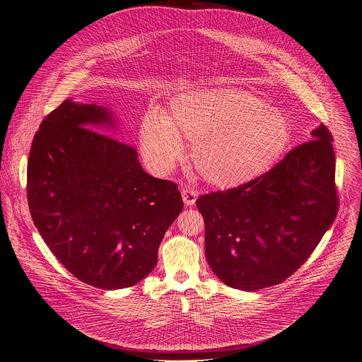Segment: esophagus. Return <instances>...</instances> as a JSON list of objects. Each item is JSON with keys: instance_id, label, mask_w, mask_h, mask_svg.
I'll list each match as a JSON object with an SVG mask.
<instances>
[{"instance_id": "1", "label": "esophagus", "mask_w": 362, "mask_h": 362, "mask_svg": "<svg viewBox=\"0 0 362 362\" xmlns=\"http://www.w3.org/2000/svg\"><path fill=\"white\" fill-rule=\"evenodd\" d=\"M182 197H183V202L186 206H192V204H194V202L197 199V192L190 187H186L182 190Z\"/></svg>"}]
</instances>
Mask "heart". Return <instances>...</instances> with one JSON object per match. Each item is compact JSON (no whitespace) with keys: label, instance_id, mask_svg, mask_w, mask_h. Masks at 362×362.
Masks as SVG:
<instances>
[{"label":"heart","instance_id":"obj_1","mask_svg":"<svg viewBox=\"0 0 362 362\" xmlns=\"http://www.w3.org/2000/svg\"><path fill=\"white\" fill-rule=\"evenodd\" d=\"M192 141L190 158L200 176L235 187L265 173L291 141V124L264 100L236 88L197 90L177 95L165 116L150 109L141 123L146 159L169 170Z\"/></svg>","mask_w":362,"mask_h":362}]
</instances>
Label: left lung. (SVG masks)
<instances>
[{
	"instance_id": "left-lung-1",
	"label": "left lung",
	"mask_w": 362,
	"mask_h": 362,
	"mask_svg": "<svg viewBox=\"0 0 362 362\" xmlns=\"http://www.w3.org/2000/svg\"><path fill=\"white\" fill-rule=\"evenodd\" d=\"M311 134L259 177L197 197L206 259L226 285L282 284L332 225L339 204L332 134L325 124Z\"/></svg>"
}]
</instances>
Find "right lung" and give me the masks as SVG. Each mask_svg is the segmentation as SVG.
I'll list each match as a JSON object with an SVG mask.
<instances>
[{"label":"right lung","mask_w":362,"mask_h":362,"mask_svg":"<svg viewBox=\"0 0 362 362\" xmlns=\"http://www.w3.org/2000/svg\"><path fill=\"white\" fill-rule=\"evenodd\" d=\"M106 109L64 100L34 136L27 199L35 228L77 279L100 289L140 282L183 209L177 185L147 175L133 146L100 133Z\"/></svg>","instance_id":"obj_1"}]
</instances>
